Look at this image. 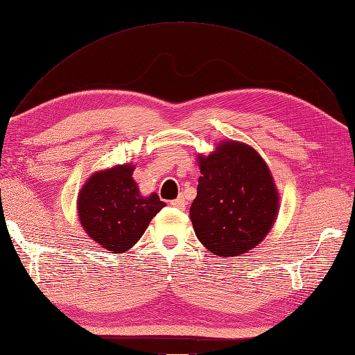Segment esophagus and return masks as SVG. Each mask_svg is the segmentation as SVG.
<instances>
[{
  "label": "esophagus",
  "mask_w": 355,
  "mask_h": 355,
  "mask_svg": "<svg viewBox=\"0 0 355 355\" xmlns=\"http://www.w3.org/2000/svg\"><path fill=\"white\" fill-rule=\"evenodd\" d=\"M171 205L175 208H180V210H183V208L187 205V202L183 196H178L177 199H174V201H171Z\"/></svg>",
  "instance_id": "esophagus-1"
}]
</instances>
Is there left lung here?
Returning a JSON list of instances; mask_svg holds the SVG:
<instances>
[{"instance_id":"left-lung-1","label":"left lung","mask_w":355,"mask_h":355,"mask_svg":"<svg viewBox=\"0 0 355 355\" xmlns=\"http://www.w3.org/2000/svg\"><path fill=\"white\" fill-rule=\"evenodd\" d=\"M198 163L190 220L199 241L226 258L258 246L279 213V192L264 159L248 144L225 141Z\"/></svg>"}]
</instances>
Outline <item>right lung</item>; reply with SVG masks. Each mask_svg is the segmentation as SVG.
I'll list each match as a JSON object with an SVG mask.
<instances>
[{
	"label": "right lung",
	"mask_w": 355,
	"mask_h": 355,
	"mask_svg": "<svg viewBox=\"0 0 355 355\" xmlns=\"http://www.w3.org/2000/svg\"><path fill=\"white\" fill-rule=\"evenodd\" d=\"M132 163L94 172L78 196L80 225L100 246L112 253L132 249L151 219L166 204L157 193L142 196Z\"/></svg>",
	"instance_id": "1"
}]
</instances>
